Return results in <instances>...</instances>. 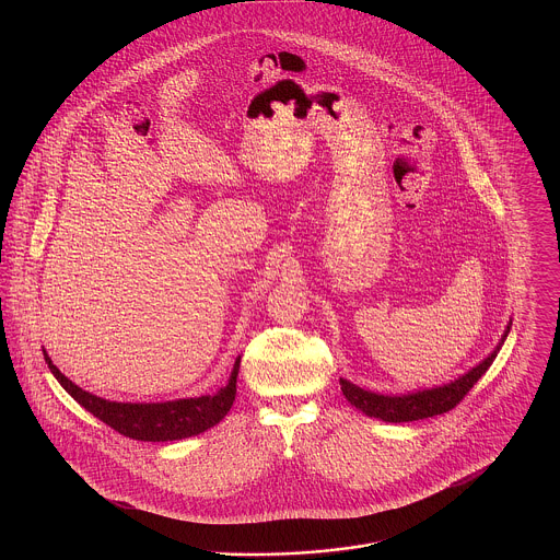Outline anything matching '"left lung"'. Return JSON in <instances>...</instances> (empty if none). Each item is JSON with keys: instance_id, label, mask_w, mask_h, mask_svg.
<instances>
[{"instance_id": "8db88e82", "label": "left lung", "mask_w": 560, "mask_h": 560, "mask_svg": "<svg viewBox=\"0 0 560 560\" xmlns=\"http://www.w3.org/2000/svg\"><path fill=\"white\" fill-rule=\"evenodd\" d=\"M510 327H512V319L508 323L504 336L498 342V347L493 348L480 361L479 365H475L472 370H468L464 375L455 377L447 384L432 386V388H424V390H413V393H407V395H382V393L365 390V388L348 382L345 377H340L342 393H345V397L352 407H357L365 416L377 418L382 422H395L397 424V422H413V420H424V418H432V416H439V413H447L459 400L466 397V393L479 382L480 375L491 368L500 348L504 347Z\"/></svg>"}]
</instances>
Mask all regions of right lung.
<instances>
[{
    "label": "right lung",
    "mask_w": 560,
    "mask_h": 560,
    "mask_svg": "<svg viewBox=\"0 0 560 560\" xmlns=\"http://www.w3.org/2000/svg\"><path fill=\"white\" fill-rule=\"evenodd\" d=\"M44 359L54 377L60 382V386L78 400L85 411H90L94 418H98L101 422H105L107 427L117 430L124 436H130L136 441H151V443L197 436L215 427L218 422H222V418L229 413L237 395V375H240L241 365L240 354L235 359L226 386H222L213 395L161 400V402H121V400L96 397L80 388L75 382H71L54 365L46 348H44Z\"/></svg>",
    "instance_id": "obj_1"
}]
</instances>
